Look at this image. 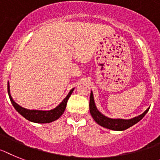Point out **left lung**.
Wrapping results in <instances>:
<instances>
[{
  "instance_id": "8db88e82",
  "label": "left lung",
  "mask_w": 160,
  "mask_h": 160,
  "mask_svg": "<svg viewBox=\"0 0 160 160\" xmlns=\"http://www.w3.org/2000/svg\"><path fill=\"white\" fill-rule=\"evenodd\" d=\"M149 109H150V107L147 108L142 115L132 118V119H111V118L107 117L102 114L98 110L96 105H95L93 94L91 91L90 99H89V111H90L91 115L98 124L106 128H108V129L114 130V131H123V130L127 129L140 121L141 119L144 117L145 115L148 112Z\"/></svg>"
}]
</instances>
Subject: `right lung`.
Here are the masks:
<instances>
[{
  "label": "right lung",
  "instance_id": "obj_1",
  "mask_svg": "<svg viewBox=\"0 0 160 160\" xmlns=\"http://www.w3.org/2000/svg\"><path fill=\"white\" fill-rule=\"evenodd\" d=\"M7 88H8V94H9V99L11 102L12 105L14 106V109L18 111L20 115L23 116L24 118L28 120L33 123H47L53 122L63 114L64 111L67 107V102H68V99H69L70 96L72 95V92L74 91V88H72L70 92H68V94L67 95L65 98L62 101V102L60 103L59 105L49 111H41V110H29L26 109L24 107H22L19 106L18 103H16L13 98H12L11 94H10V89H9V83L8 81L7 84Z\"/></svg>",
  "mask_w": 160,
  "mask_h": 160
}]
</instances>
